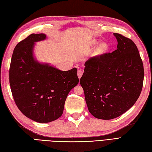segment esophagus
<instances>
[{
    "label": "esophagus",
    "instance_id": "34e87169",
    "mask_svg": "<svg viewBox=\"0 0 152 152\" xmlns=\"http://www.w3.org/2000/svg\"><path fill=\"white\" fill-rule=\"evenodd\" d=\"M82 74H83V72H82V70H78V72H77V75H78V77L79 78V79H80V77H82Z\"/></svg>",
    "mask_w": 152,
    "mask_h": 152
}]
</instances>
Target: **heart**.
<instances>
[{
  "instance_id": "obj_1",
  "label": "heart",
  "mask_w": 152,
  "mask_h": 152,
  "mask_svg": "<svg viewBox=\"0 0 152 152\" xmlns=\"http://www.w3.org/2000/svg\"><path fill=\"white\" fill-rule=\"evenodd\" d=\"M107 48V46L105 44H101L97 49V52L98 53H102L104 51V50H106Z\"/></svg>"
}]
</instances>
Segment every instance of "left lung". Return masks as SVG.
<instances>
[{
    "instance_id": "left-lung-1",
    "label": "left lung",
    "mask_w": 152,
    "mask_h": 152,
    "mask_svg": "<svg viewBox=\"0 0 152 152\" xmlns=\"http://www.w3.org/2000/svg\"><path fill=\"white\" fill-rule=\"evenodd\" d=\"M113 34L117 49L89 59L80 79L89 112L103 120L118 117L131 108L143 84V64L136 44Z\"/></svg>"
}]
</instances>
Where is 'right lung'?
I'll return each instance as SVG.
<instances>
[{
    "label": "right lung",
    "mask_w": 152,
    "mask_h": 152,
    "mask_svg": "<svg viewBox=\"0 0 152 152\" xmlns=\"http://www.w3.org/2000/svg\"><path fill=\"white\" fill-rule=\"evenodd\" d=\"M45 37L44 34H32L18 43L10 68L16 106L24 115L39 123L52 122L62 115L69 92L79 81L76 68L61 71L35 60L34 43Z\"/></svg>",
    "instance_id": "obj_1"
}]
</instances>
